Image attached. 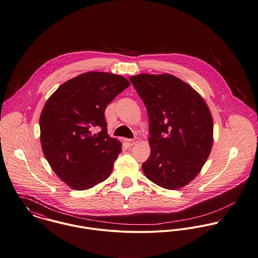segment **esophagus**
<instances>
[{
	"label": "esophagus",
	"mask_w": 258,
	"mask_h": 258,
	"mask_svg": "<svg viewBox=\"0 0 258 258\" xmlns=\"http://www.w3.org/2000/svg\"><path fill=\"white\" fill-rule=\"evenodd\" d=\"M139 143V139H133V140H127L126 141V144H127V146L128 147H133V146H135V145H137Z\"/></svg>",
	"instance_id": "1"
}]
</instances>
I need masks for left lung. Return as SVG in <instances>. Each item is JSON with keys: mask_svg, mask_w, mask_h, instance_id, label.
<instances>
[{"mask_svg": "<svg viewBox=\"0 0 258 258\" xmlns=\"http://www.w3.org/2000/svg\"><path fill=\"white\" fill-rule=\"evenodd\" d=\"M146 104L150 120L151 155L145 175L166 189L187 185L211 152L213 120L203 97L169 75L140 74L130 78Z\"/></svg>", "mask_w": 258, "mask_h": 258, "instance_id": "8db88e82", "label": "left lung"}]
</instances>
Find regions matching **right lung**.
<instances>
[{
  "label": "right lung",
  "instance_id": "right-lung-1",
  "mask_svg": "<svg viewBox=\"0 0 258 258\" xmlns=\"http://www.w3.org/2000/svg\"><path fill=\"white\" fill-rule=\"evenodd\" d=\"M130 85L118 75L89 72L63 83L45 103L43 153L71 188L89 189L110 175L121 144L107 135L104 109Z\"/></svg>",
  "mask_w": 258,
  "mask_h": 258
}]
</instances>
